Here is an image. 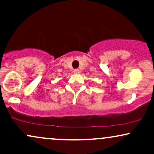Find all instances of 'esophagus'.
Segmentation results:
<instances>
[{
  "instance_id": "esophagus-1",
  "label": "esophagus",
  "mask_w": 154,
  "mask_h": 154,
  "mask_svg": "<svg viewBox=\"0 0 154 154\" xmlns=\"http://www.w3.org/2000/svg\"><path fill=\"white\" fill-rule=\"evenodd\" d=\"M74 73L75 74H79V70L78 69H76L74 70Z\"/></svg>"
}]
</instances>
